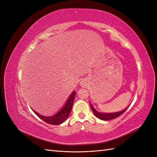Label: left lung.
<instances>
[{"label":"left lung","instance_id":"left-lung-1","mask_svg":"<svg viewBox=\"0 0 157 157\" xmlns=\"http://www.w3.org/2000/svg\"><path fill=\"white\" fill-rule=\"evenodd\" d=\"M90 107H91L93 113L95 115H96L98 118L103 121H109V120H112L114 119V118H116L118 117L121 116L123 113H124L126 111V109L129 107L128 106V107L125 108L124 109H123V110L121 111H118V112H115V113H101V112H99L97 110L95 109V108L92 105V104L90 103Z\"/></svg>","mask_w":157,"mask_h":157}]
</instances>
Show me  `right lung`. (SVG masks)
<instances>
[{"label":"right lung","mask_w":157,"mask_h":157,"mask_svg":"<svg viewBox=\"0 0 157 157\" xmlns=\"http://www.w3.org/2000/svg\"><path fill=\"white\" fill-rule=\"evenodd\" d=\"M75 96V91H73L68 98L67 100L65 102L63 107L61 108L58 112H57L56 114H54V115L52 116L46 117V116L41 115L39 113H36L35 110H33L32 109H31L33 111V112H34L36 115L40 118V119L47 122L48 124H53V125L60 124L61 123L65 122L66 120H67V118L69 117V115L71 111V109H72V107L73 105Z\"/></svg>","instance_id":"add662e5"}]
</instances>
